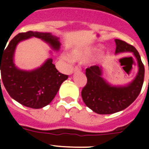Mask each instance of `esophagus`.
Instances as JSON below:
<instances>
[{"instance_id":"34e87169","label":"esophagus","mask_w":149,"mask_h":149,"mask_svg":"<svg viewBox=\"0 0 149 149\" xmlns=\"http://www.w3.org/2000/svg\"><path fill=\"white\" fill-rule=\"evenodd\" d=\"M81 71V67L80 66H75V68H74V72H80Z\"/></svg>"}]
</instances>
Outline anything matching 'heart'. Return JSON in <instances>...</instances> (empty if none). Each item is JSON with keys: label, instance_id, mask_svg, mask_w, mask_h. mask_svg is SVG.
I'll return each instance as SVG.
<instances>
[{"label": "heart", "instance_id": "1", "mask_svg": "<svg viewBox=\"0 0 149 149\" xmlns=\"http://www.w3.org/2000/svg\"><path fill=\"white\" fill-rule=\"evenodd\" d=\"M100 46H85L81 48H76L72 51L71 56L74 60L77 61H87L88 60L93 56L95 52L101 49ZM65 59L67 60H71V57L68 56H65Z\"/></svg>", "mask_w": 149, "mask_h": 149}]
</instances>
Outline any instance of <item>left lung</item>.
I'll use <instances>...</instances> for the list:
<instances>
[{
	"instance_id": "left-lung-1",
	"label": "left lung",
	"mask_w": 149,
	"mask_h": 149,
	"mask_svg": "<svg viewBox=\"0 0 149 149\" xmlns=\"http://www.w3.org/2000/svg\"><path fill=\"white\" fill-rule=\"evenodd\" d=\"M115 54L131 52L137 60V74L125 86H113L104 78L103 67L93 65L86 69L87 84L81 92L85 104L98 114H112L122 111L134 102L139 95L144 81L145 68L137 50L120 39H115Z\"/></svg>"
}]
</instances>
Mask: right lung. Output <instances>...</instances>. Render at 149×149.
<instances>
[{
	"label": "right lung",
	"mask_w": 149,
	"mask_h": 149,
	"mask_svg": "<svg viewBox=\"0 0 149 149\" xmlns=\"http://www.w3.org/2000/svg\"><path fill=\"white\" fill-rule=\"evenodd\" d=\"M32 37L41 39L54 51L60 50L61 43L59 38L50 33H21L10 41L2 54L0 53V70L3 86L13 99L27 107L39 109L51 103L68 76L57 71L52 58H48L40 67L31 71L15 66L14 54L17 45Z\"/></svg>",
	"instance_id": "obj_1"
}]
</instances>
